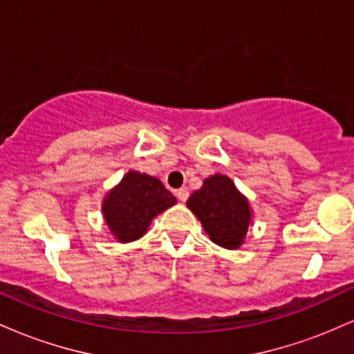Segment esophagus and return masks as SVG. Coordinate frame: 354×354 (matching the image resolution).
Wrapping results in <instances>:
<instances>
[{
  "instance_id": "esophagus-1",
  "label": "esophagus",
  "mask_w": 354,
  "mask_h": 354,
  "mask_svg": "<svg viewBox=\"0 0 354 354\" xmlns=\"http://www.w3.org/2000/svg\"><path fill=\"white\" fill-rule=\"evenodd\" d=\"M176 196H178V200H180L181 203H185V201L189 198V191H188V188L178 189V191H176Z\"/></svg>"
}]
</instances>
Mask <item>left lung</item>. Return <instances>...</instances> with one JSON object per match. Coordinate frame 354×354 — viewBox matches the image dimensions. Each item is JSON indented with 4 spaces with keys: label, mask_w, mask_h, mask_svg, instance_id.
<instances>
[{
    "label": "left lung",
    "mask_w": 354,
    "mask_h": 354,
    "mask_svg": "<svg viewBox=\"0 0 354 354\" xmlns=\"http://www.w3.org/2000/svg\"><path fill=\"white\" fill-rule=\"evenodd\" d=\"M186 205L200 219L211 241L230 250L241 245L250 226L251 211L246 198L238 193L228 176H209L201 189L191 194Z\"/></svg>",
    "instance_id": "obj_1"
}]
</instances>
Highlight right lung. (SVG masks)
I'll use <instances>...</instances> for the list:
<instances>
[{
  "label": "right lung",
  "instance_id": "obj_1",
  "mask_svg": "<svg viewBox=\"0 0 354 354\" xmlns=\"http://www.w3.org/2000/svg\"><path fill=\"white\" fill-rule=\"evenodd\" d=\"M176 203L158 178L129 171L104 198L103 213L109 230L120 241L141 238L151 219Z\"/></svg>",
  "mask_w": 354,
  "mask_h": 354
}]
</instances>
